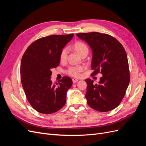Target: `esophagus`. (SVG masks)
I'll use <instances>...</instances> for the list:
<instances>
[{
  "instance_id": "esophagus-1",
  "label": "esophagus",
  "mask_w": 146,
  "mask_h": 146,
  "mask_svg": "<svg viewBox=\"0 0 146 146\" xmlns=\"http://www.w3.org/2000/svg\"><path fill=\"white\" fill-rule=\"evenodd\" d=\"M78 81V79H77V78H72V82H73V83H76Z\"/></svg>"
}]
</instances>
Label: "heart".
<instances>
[{"label":"heart","instance_id":"heart-1","mask_svg":"<svg viewBox=\"0 0 146 146\" xmlns=\"http://www.w3.org/2000/svg\"><path fill=\"white\" fill-rule=\"evenodd\" d=\"M74 49L78 53V54L81 55L82 54L85 52H88V47L83 42L78 41L74 44ZM68 49L67 48H64L61 50L60 54V60L61 61H64L66 60L68 55ZM85 69V68L82 66H72L68 68L66 70V74L73 77H79L80 75V72H82Z\"/></svg>","mask_w":146,"mask_h":146}]
</instances>
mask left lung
Returning <instances> with one entry per match:
<instances>
[{
	"label": "left lung",
	"instance_id": "obj_1",
	"mask_svg": "<svg viewBox=\"0 0 146 146\" xmlns=\"http://www.w3.org/2000/svg\"><path fill=\"white\" fill-rule=\"evenodd\" d=\"M77 36L88 43L92 50V76L100 72L99 84L88 78L87 103L100 112L116 108L124 97L130 82L129 62L124 48L116 38L99 32L82 33Z\"/></svg>",
	"mask_w": 146,
	"mask_h": 146
}]
</instances>
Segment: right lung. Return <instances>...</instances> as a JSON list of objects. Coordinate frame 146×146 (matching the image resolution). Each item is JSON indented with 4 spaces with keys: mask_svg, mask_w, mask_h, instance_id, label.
Segmentation results:
<instances>
[{
    "mask_svg": "<svg viewBox=\"0 0 146 146\" xmlns=\"http://www.w3.org/2000/svg\"><path fill=\"white\" fill-rule=\"evenodd\" d=\"M74 34L51 35L32 42L21 63V83L32 107L42 114L54 113L66 102V93L72 79L63 77L58 84L52 83L51 70L60 64V54Z\"/></svg>",
    "mask_w": 146,
    "mask_h": 146,
    "instance_id": "add662e5",
    "label": "right lung"
}]
</instances>
